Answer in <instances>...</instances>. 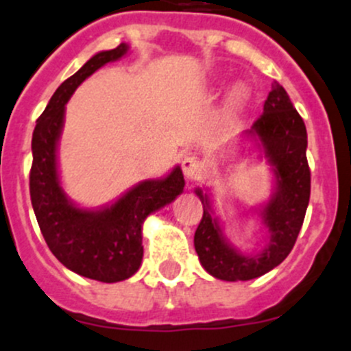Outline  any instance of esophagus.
Segmentation results:
<instances>
[{"instance_id": "esophagus-1", "label": "esophagus", "mask_w": 351, "mask_h": 351, "mask_svg": "<svg viewBox=\"0 0 351 351\" xmlns=\"http://www.w3.org/2000/svg\"><path fill=\"white\" fill-rule=\"evenodd\" d=\"M182 172L184 177L187 180L197 179L201 174V160L197 157H193V155H187V157L182 158Z\"/></svg>"}]
</instances>
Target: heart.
<instances>
[{
	"label": "heart",
	"instance_id": "heart-1",
	"mask_svg": "<svg viewBox=\"0 0 351 351\" xmlns=\"http://www.w3.org/2000/svg\"><path fill=\"white\" fill-rule=\"evenodd\" d=\"M249 97H251V88H249L247 85H244V83H237V85L230 90V93H228L227 107L230 110H234V112L235 110H241L242 107L247 104Z\"/></svg>",
	"mask_w": 351,
	"mask_h": 351
}]
</instances>
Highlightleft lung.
I'll use <instances>...</instances> for the list:
<instances>
[{
  "label": "left lung",
  "instance_id": "1",
  "mask_svg": "<svg viewBox=\"0 0 351 351\" xmlns=\"http://www.w3.org/2000/svg\"><path fill=\"white\" fill-rule=\"evenodd\" d=\"M244 134L265 154L275 176L271 197L261 208L263 221L268 228V242L263 251L242 254L235 249L223 235L208 193L199 187L194 191L203 204L194 249L201 266L225 282H247L276 268L292 251L311 197V171L305 155L307 130L278 82L271 83L261 117Z\"/></svg>",
  "mask_w": 351,
  "mask_h": 351
}]
</instances>
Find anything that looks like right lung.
Listing matches in <instances>:
<instances>
[{
  "mask_svg": "<svg viewBox=\"0 0 351 351\" xmlns=\"http://www.w3.org/2000/svg\"><path fill=\"white\" fill-rule=\"evenodd\" d=\"M128 49L130 46L123 43L116 49L100 51L64 80L37 119L32 134L30 199L40 232L61 265L104 283L123 282L138 271L143 259L145 218L172 203L184 189V176L177 165L169 176L143 180L99 210L76 206L62 191L58 143L66 102L90 75L123 58Z\"/></svg>",
  "mask_w": 351,
  "mask_h": 351,
  "instance_id": "right-lung-1",
  "label": "right lung"
}]
</instances>
